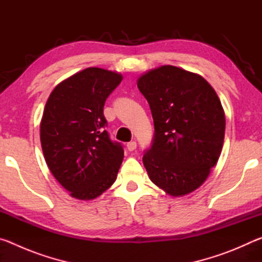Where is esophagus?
<instances>
[{
  "label": "esophagus",
  "instance_id": "1",
  "mask_svg": "<svg viewBox=\"0 0 262 262\" xmlns=\"http://www.w3.org/2000/svg\"><path fill=\"white\" fill-rule=\"evenodd\" d=\"M127 149L129 150V151H134L136 149V142L135 141H130L127 143Z\"/></svg>",
  "mask_w": 262,
  "mask_h": 262
}]
</instances>
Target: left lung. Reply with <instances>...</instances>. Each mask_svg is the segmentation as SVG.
I'll return each instance as SVG.
<instances>
[{
	"instance_id": "1",
	"label": "left lung",
	"mask_w": 262,
	"mask_h": 262,
	"mask_svg": "<svg viewBox=\"0 0 262 262\" xmlns=\"http://www.w3.org/2000/svg\"><path fill=\"white\" fill-rule=\"evenodd\" d=\"M151 110L155 135L143 155L149 178L179 196L201 186L223 147L225 115L214 89L200 75L163 66L137 81Z\"/></svg>"
}]
</instances>
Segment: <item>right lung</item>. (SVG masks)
Segmentation results:
<instances>
[{
	"label": "right lung",
	"instance_id": "add662e5",
	"mask_svg": "<svg viewBox=\"0 0 262 262\" xmlns=\"http://www.w3.org/2000/svg\"><path fill=\"white\" fill-rule=\"evenodd\" d=\"M121 81L118 73L86 68L56 85L43 110V157L55 179L79 200L99 196L117 179L123 148L105 130L104 105Z\"/></svg>",
	"mask_w": 262,
	"mask_h": 262
}]
</instances>
